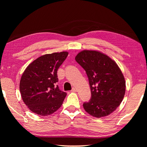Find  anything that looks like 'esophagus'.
Wrapping results in <instances>:
<instances>
[{
	"mask_svg": "<svg viewBox=\"0 0 147 147\" xmlns=\"http://www.w3.org/2000/svg\"><path fill=\"white\" fill-rule=\"evenodd\" d=\"M76 88H74V87H73V88L71 90V92H76Z\"/></svg>",
	"mask_w": 147,
	"mask_h": 147,
	"instance_id": "esophagus-1",
	"label": "esophagus"
}]
</instances>
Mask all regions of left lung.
<instances>
[{
  "instance_id": "obj_1",
  "label": "left lung",
  "mask_w": 147,
  "mask_h": 147,
  "mask_svg": "<svg viewBox=\"0 0 147 147\" xmlns=\"http://www.w3.org/2000/svg\"><path fill=\"white\" fill-rule=\"evenodd\" d=\"M75 60L85 70L91 90V98L84 103V109L98 118L112 113L126 91L125 80L116 62L100 52L88 50L78 53Z\"/></svg>"
}]
</instances>
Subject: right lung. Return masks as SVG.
<instances>
[{"label":"right lung","mask_w":147,"mask_h":147,"mask_svg":"<svg viewBox=\"0 0 147 147\" xmlns=\"http://www.w3.org/2000/svg\"><path fill=\"white\" fill-rule=\"evenodd\" d=\"M67 52L40 56L24 70L20 83L22 99L33 113L46 116L61 107L67 93L59 90L57 70Z\"/></svg>","instance_id":"add662e5"}]
</instances>
